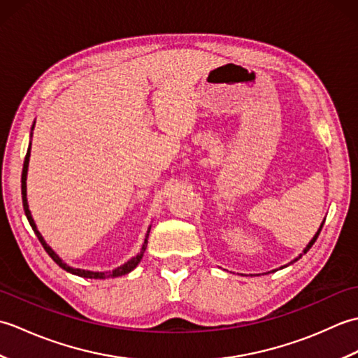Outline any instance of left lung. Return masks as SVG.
I'll use <instances>...</instances> for the list:
<instances>
[{"label":"left lung","instance_id":"8db88e82","mask_svg":"<svg viewBox=\"0 0 358 358\" xmlns=\"http://www.w3.org/2000/svg\"><path fill=\"white\" fill-rule=\"evenodd\" d=\"M323 223H324V222H323ZM323 223H322V226H320V229H318V231H317V234H315V235H314V238H313V240H310V241H309V245H308V246H306V248H305V250H303V254H306V252H308V250H309V249H310V248H313V245H314V243H315V240H317V238H318V234H320V231H322V227H323ZM303 254H300V255H299V257H296V258H295V260H294V262H296V260H300V258H301V255H303ZM294 262H291V263H294Z\"/></svg>","mask_w":358,"mask_h":358}]
</instances>
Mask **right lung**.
Instances as JSON below:
<instances>
[{
  "mask_svg": "<svg viewBox=\"0 0 358 358\" xmlns=\"http://www.w3.org/2000/svg\"><path fill=\"white\" fill-rule=\"evenodd\" d=\"M35 127V121H34V126H32V131ZM30 138H32V132H30ZM32 144V143H30ZM30 144H29V149H27V154H26V158H24V164H22V175H21V195H22V208H24V212H26V217L29 220L30 226H32V229L35 232V235L38 237V240H40V243L43 245L44 250L50 255V258L53 262H55L59 268L73 273V275H78V277H85V278H113V277H120V275H126V273H129L131 271H134L136 268V264H138L141 262V257L144 254V250H146V246H148V238H149V232H150V227L148 229V234H146V238H144V243H143V248L138 254H136L135 257H132L131 260H129L127 263H124L123 266H120V268L113 269V271H109V272H94V271H85V269H78V268H71L69 264H66L62 258H59L57 255L55 250H53L48 243H45V240L43 238V235L40 234V231L36 229V224L34 222L32 215H30V210H29V204H27V186H26V180H27V167H29V158H30Z\"/></svg>",
  "mask_w": 358,
  "mask_h": 358,
  "instance_id": "obj_1",
  "label": "right lung"
}]
</instances>
